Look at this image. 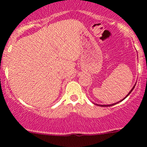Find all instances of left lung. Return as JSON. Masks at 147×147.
<instances>
[{
  "mask_svg": "<svg viewBox=\"0 0 147 147\" xmlns=\"http://www.w3.org/2000/svg\"><path fill=\"white\" fill-rule=\"evenodd\" d=\"M135 86H133V87H132V89H131V90H130V92H129V93H128V94H127V95L126 96V97L127 96H129V94H130L131 93V92H132V90H133V89H134V88H135ZM126 97H125V98H126ZM125 98H123V100H124L125 99ZM123 100H121V101H123ZM115 103H113V104H111V105H100V106H103H103H113V105H115Z\"/></svg>",
  "mask_w": 147,
  "mask_h": 147,
  "instance_id": "1",
  "label": "left lung"
}]
</instances>
